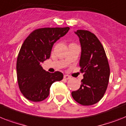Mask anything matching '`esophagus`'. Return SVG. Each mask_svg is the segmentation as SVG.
Wrapping results in <instances>:
<instances>
[{
  "label": "esophagus",
  "instance_id": "esophagus-1",
  "mask_svg": "<svg viewBox=\"0 0 126 126\" xmlns=\"http://www.w3.org/2000/svg\"><path fill=\"white\" fill-rule=\"evenodd\" d=\"M64 78L65 79L68 80V79H70L71 77H70V76H69V75H64Z\"/></svg>",
  "mask_w": 126,
  "mask_h": 126
}]
</instances>
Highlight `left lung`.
<instances>
[{"instance_id":"left-lung-1","label":"left lung","mask_w":126,"mask_h":126,"mask_svg":"<svg viewBox=\"0 0 126 126\" xmlns=\"http://www.w3.org/2000/svg\"><path fill=\"white\" fill-rule=\"evenodd\" d=\"M79 38L81 55L79 65L84 79L78 90L72 91L73 99L83 106L99 102L106 93L110 69L104 47L98 38L87 30L75 32Z\"/></svg>"}]
</instances>
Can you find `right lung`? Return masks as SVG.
<instances>
[{
  "label": "right lung",
  "mask_w": 126,
  "mask_h": 126,
  "mask_svg": "<svg viewBox=\"0 0 126 126\" xmlns=\"http://www.w3.org/2000/svg\"><path fill=\"white\" fill-rule=\"evenodd\" d=\"M69 30V27L40 28L30 33L24 40L17 58L16 74L20 90L29 100L40 102L46 99L51 84L63 79L61 72L51 73L40 64L49 59L54 43Z\"/></svg>",
  "instance_id": "right-lung-1"
}]
</instances>
